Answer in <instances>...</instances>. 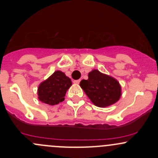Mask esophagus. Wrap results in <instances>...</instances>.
Segmentation results:
<instances>
[{"mask_svg":"<svg viewBox=\"0 0 158 158\" xmlns=\"http://www.w3.org/2000/svg\"><path fill=\"white\" fill-rule=\"evenodd\" d=\"M80 79H78V80H74V83H76V84H79V82H80Z\"/></svg>","mask_w":158,"mask_h":158,"instance_id":"obj_1","label":"esophagus"}]
</instances>
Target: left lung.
<instances>
[{
  "mask_svg": "<svg viewBox=\"0 0 158 158\" xmlns=\"http://www.w3.org/2000/svg\"><path fill=\"white\" fill-rule=\"evenodd\" d=\"M87 80L82 79L80 86L95 106L106 107L114 104L121 97V86L114 78L94 69Z\"/></svg>",
  "mask_w": 158,
  "mask_h": 158,
  "instance_id": "obj_1",
  "label": "left lung"
}]
</instances>
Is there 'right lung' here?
<instances>
[{
    "instance_id": "obj_1",
    "label": "right lung",
    "mask_w": 158,
    "mask_h": 158,
    "mask_svg": "<svg viewBox=\"0 0 158 158\" xmlns=\"http://www.w3.org/2000/svg\"><path fill=\"white\" fill-rule=\"evenodd\" d=\"M71 85V79L65 73L61 71H56L39 85V99L42 102L50 106L57 105L64 101L66 91Z\"/></svg>"
}]
</instances>
